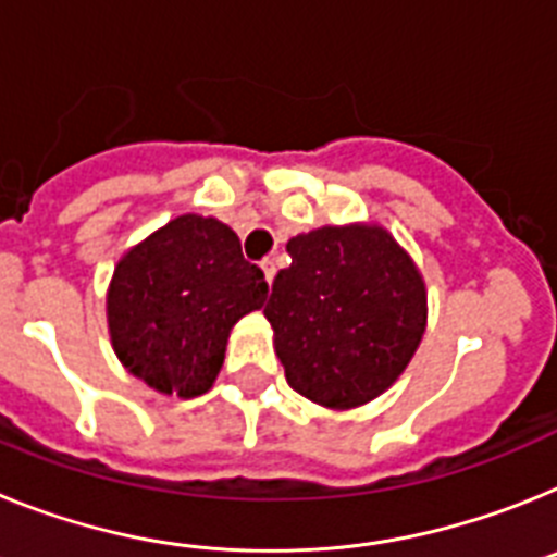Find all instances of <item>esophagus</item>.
Masks as SVG:
<instances>
[{
	"label": "esophagus",
	"mask_w": 557,
	"mask_h": 557,
	"mask_svg": "<svg viewBox=\"0 0 557 557\" xmlns=\"http://www.w3.org/2000/svg\"><path fill=\"white\" fill-rule=\"evenodd\" d=\"M260 269H263V274H265V283L272 285L274 274H277V263H274V258H265L263 263H260Z\"/></svg>",
	"instance_id": "esophagus-1"
}]
</instances>
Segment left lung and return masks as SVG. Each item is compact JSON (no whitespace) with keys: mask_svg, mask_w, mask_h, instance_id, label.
<instances>
[{"mask_svg":"<svg viewBox=\"0 0 557 557\" xmlns=\"http://www.w3.org/2000/svg\"><path fill=\"white\" fill-rule=\"evenodd\" d=\"M263 313L285 379L308 400L350 409L393 386L425 327L412 258L381 226H322L288 240Z\"/></svg>","mask_w":557,"mask_h":557,"instance_id":"8db88e82","label":"left lung"}]
</instances>
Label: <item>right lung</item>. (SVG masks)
<instances>
[{"label": "right lung", "instance_id": "right-lung-1", "mask_svg": "<svg viewBox=\"0 0 557 557\" xmlns=\"http://www.w3.org/2000/svg\"><path fill=\"white\" fill-rule=\"evenodd\" d=\"M265 292L263 272L244 260L230 226L178 215L114 269L106 297L111 345L151 389L196 398L224 364L232 325L258 311Z\"/></svg>", "mask_w": 557, "mask_h": 557}]
</instances>
